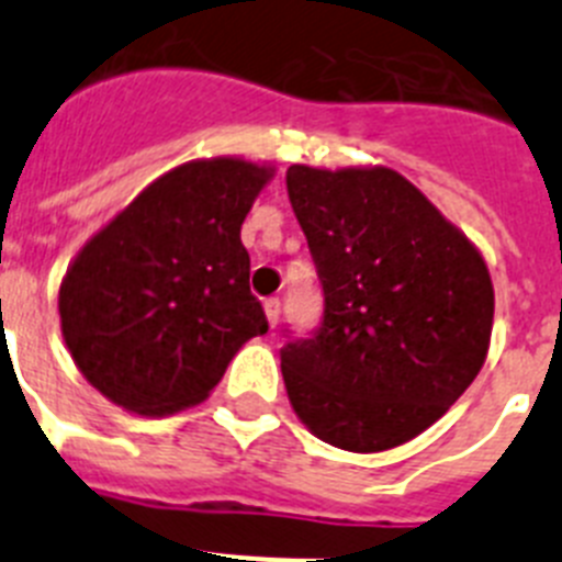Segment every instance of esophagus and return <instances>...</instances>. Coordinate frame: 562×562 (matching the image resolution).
Segmentation results:
<instances>
[{
    "label": "esophagus",
    "instance_id": "34e87169",
    "mask_svg": "<svg viewBox=\"0 0 562 562\" xmlns=\"http://www.w3.org/2000/svg\"><path fill=\"white\" fill-rule=\"evenodd\" d=\"M265 315H267V324H270V329H276L278 317H281V301H278V297H270V301H267Z\"/></svg>",
    "mask_w": 562,
    "mask_h": 562
}]
</instances>
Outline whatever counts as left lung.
I'll return each instance as SVG.
<instances>
[{
    "label": "left lung",
    "instance_id": "1",
    "mask_svg": "<svg viewBox=\"0 0 562 562\" xmlns=\"http://www.w3.org/2000/svg\"><path fill=\"white\" fill-rule=\"evenodd\" d=\"M286 191L326 304L317 335L281 351L292 411L331 448H400L484 366L495 315L484 256L389 166L295 162Z\"/></svg>",
    "mask_w": 562,
    "mask_h": 562
}]
</instances>
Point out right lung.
<instances>
[{
	"label": "right lung",
	"mask_w": 562,
	"mask_h": 562,
	"mask_svg": "<svg viewBox=\"0 0 562 562\" xmlns=\"http://www.w3.org/2000/svg\"><path fill=\"white\" fill-rule=\"evenodd\" d=\"M272 162L188 160L148 182L69 261L61 335L78 371L117 408L200 405L267 317L250 292L241 222Z\"/></svg>",
	"instance_id": "1"
}]
</instances>
